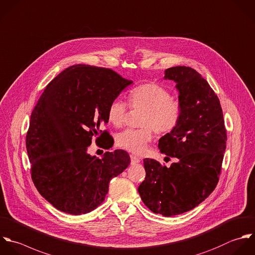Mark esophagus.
<instances>
[{
	"label": "esophagus",
	"instance_id": "obj_1",
	"mask_svg": "<svg viewBox=\"0 0 255 255\" xmlns=\"http://www.w3.org/2000/svg\"><path fill=\"white\" fill-rule=\"evenodd\" d=\"M130 159H131V164L132 165H134V164H138V163H140V158H138V157H136V156H134V155H131L130 156Z\"/></svg>",
	"mask_w": 255,
	"mask_h": 255
}]
</instances>
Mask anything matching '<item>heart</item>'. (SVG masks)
<instances>
[{
    "label": "heart",
    "instance_id": "b5f03b06",
    "mask_svg": "<svg viewBox=\"0 0 255 255\" xmlns=\"http://www.w3.org/2000/svg\"><path fill=\"white\" fill-rule=\"evenodd\" d=\"M129 105L144 110L140 129H127L116 138L117 145L133 154H142L153 138V129L161 135L173 132L179 125L183 107L179 100L172 97L164 86L147 82L133 88L128 95ZM127 104L120 99L113 100L107 110L108 121L115 127H121L127 113Z\"/></svg>",
    "mask_w": 255,
    "mask_h": 255
}]
</instances>
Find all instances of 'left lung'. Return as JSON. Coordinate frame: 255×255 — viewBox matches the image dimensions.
<instances>
[{"mask_svg": "<svg viewBox=\"0 0 255 255\" xmlns=\"http://www.w3.org/2000/svg\"><path fill=\"white\" fill-rule=\"evenodd\" d=\"M164 78L176 82L183 114L158 147L178 161L168 168L145 159L146 177L138 192L150 211L173 217L195 209L216 189L228 137L220 99L198 71L174 66Z\"/></svg>", "mask_w": 255, "mask_h": 255, "instance_id": "8db88e82", "label": "left lung"}]
</instances>
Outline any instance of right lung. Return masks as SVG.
I'll return each mask as SVG.
<instances>
[{"instance_id": "right-lung-1", "label": "right lung", "mask_w": 255, "mask_h": 255, "mask_svg": "<svg viewBox=\"0 0 255 255\" xmlns=\"http://www.w3.org/2000/svg\"><path fill=\"white\" fill-rule=\"evenodd\" d=\"M132 80L110 68L72 65L52 79L34 106L26 133L32 182L55 209L83 215L104 201L112 178L130 164L123 150L90 156L92 138H105L109 104Z\"/></svg>"}]
</instances>
